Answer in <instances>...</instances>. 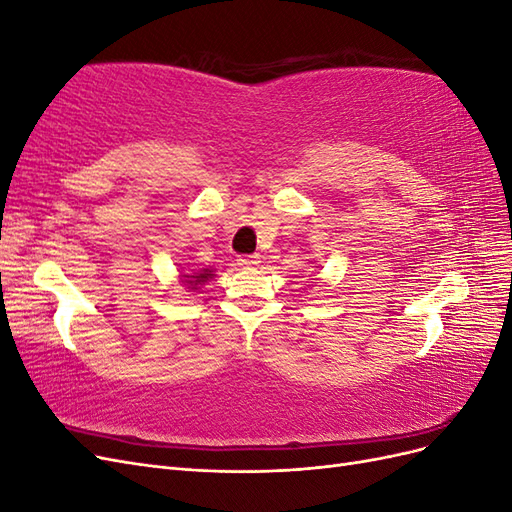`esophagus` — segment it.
Segmentation results:
<instances>
[{
  "label": "esophagus",
  "mask_w": 512,
  "mask_h": 512,
  "mask_svg": "<svg viewBox=\"0 0 512 512\" xmlns=\"http://www.w3.org/2000/svg\"><path fill=\"white\" fill-rule=\"evenodd\" d=\"M237 262L241 267H245V269H250V267H258L260 265V256L258 254H247V256H239L237 258Z\"/></svg>",
  "instance_id": "obj_1"
}]
</instances>
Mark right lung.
Segmentation results:
<instances>
[{"mask_svg": "<svg viewBox=\"0 0 512 512\" xmlns=\"http://www.w3.org/2000/svg\"><path fill=\"white\" fill-rule=\"evenodd\" d=\"M183 277H188V280H185V284H188V288H192L194 290V286L196 284H203V282H207L209 277H211V271L209 269H203L200 273H194V275H183Z\"/></svg>", "mask_w": 512, "mask_h": 512, "instance_id": "1", "label": "right lung"}]
</instances>
